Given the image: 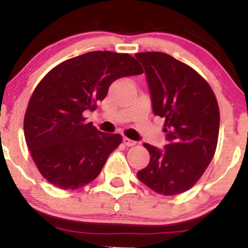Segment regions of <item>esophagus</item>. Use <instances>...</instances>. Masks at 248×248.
Returning a JSON list of instances; mask_svg holds the SVG:
<instances>
[{
  "mask_svg": "<svg viewBox=\"0 0 248 248\" xmlns=\"http://www.w3.org/2000/svg\"><path fill=\"white\" fill-rule=\"evenodd\" d=\"M124 143L126 144L127 147H133V146H135L136 142L133 141V140H130V139H128V138H124Z\"/></svg>",
  "mask_w": 248,
  "mask_h": 248,
  "instance_id": "obj_1",
  "label": "esophagus"
}]
</instances>
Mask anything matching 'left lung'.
<instances>
[{"label":"left lung","instance_id":"obj_1","mask_svg":"<svg viewBox=\"0 0 248 248\" xmlns=\"http://www.w3.org/2000/svg\"><path fill=\"white\" fill-rule=\"evenodd\" d=\"M146 72L152 107L163 118L168 143L160 149L143 146L149 164L138 178L164 196L195 186L213 158L219 134V107L215 93L192 67L163 52L136 53Z\"/></svg>","mask_w":248,"mask_h":248}]
</instances>
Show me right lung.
<instances>
[{
    "mask_svg": "<svg viewBox=\"0 0 248 248\" xmlns=\"http://www.w3.org/2000/svg\"><path fill=\"white\" fill-rule=\"evenodd\" d=\"M142 73L128 53L93 51L61 62L42 79L25 112L24 135L43 177L64 190L98 177L122 138L99 132L84 114L95 109L116 79Z\"/></svg>",
    "mask_w": 248,
    "mask_h": 248,
    "instance_id": "obj_1",
    "label": "right lung"
}]
</instances>
